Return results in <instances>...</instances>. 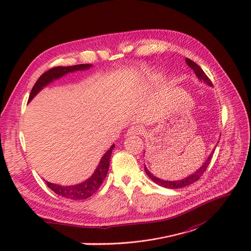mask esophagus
Here are the masks:
<instances>
[{
  "instance_id": "34e87169",
  "label": "esophagus",
  "mask_w": 251,
  "mask_h": 251,
  "mask_svg": "<svg viewBox=\"0 0 251 251\" xmlns=\"http://www.w3.org/2000/svg\"><path fill=\"white\" fill-rule=\"evenodd\" d=\"M144 129L142 126L140 125H132L129 127V129L127 130V136H132V135H137L143 133Z\"/></svg>"
}]
</instances>
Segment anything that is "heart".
Instances as JSON below:
<instances>
[{
  "mask_svg": "<svg viewBox=\"0 0 251 251\" xmlns=\"http://www.w3.org/2000/svg\"><path fill=\"white\" fill-rule=\"evenodd\" d=\"M157 77H158V76H157V75H155V76H153V79H156Z\"/></svg>",
  "mask_w": 251,
  "mask_h": 251,
  "instance_id": "obj_1",
  "label": "heart"
}]
</instances>
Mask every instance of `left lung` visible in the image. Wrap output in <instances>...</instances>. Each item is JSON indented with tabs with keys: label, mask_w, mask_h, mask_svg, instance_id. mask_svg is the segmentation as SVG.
<instances>
[{
	"label": "left lung",
	"mask_w": 251,
	"mask_h": 251,
	"mask_svg": "<svg viewBox=\"0 0 251 251\" xmlns=\"http://www.w3.org/2000/svg\"><path fill=\"white\" fill-rule=\"evenodd\" d=\"M185 62L187 63V65H188V66H189L191 69H193L194 73H196V75L198 76V78L200 79V81L205 82L206 85L212 87L211 80L209 79V77L206 75V73L202 71V69L199 66V65H198L197 63H194L193 61H191V60H189V59H187V58L185 59ZM214 151H215V148H214V149H213V151L211 152V154L208 156L207 160L201 164V168H200L199 170H197L196 172L192 173L191 175L187 176L186 178L181 179V180H177V181H166V180H162V179L157 178V177H155V176H154L153 174H151V173L149 172V170H148V169L146 168V165H145V172H146V174L148 175V177H149L153 182H155L156 184L160 185V186H162V187H164V188H169V189H178V188H182V187H185V186H188V185H190V184L194 183L196 181H198V180L201 177V175L203 174V172H205V171L207 170V168H208V165H209V163H210V161H211V159H212V156H213V153H214Z\"/></svg>",
	"instance_id": "8db88e82"
}]
</instances>
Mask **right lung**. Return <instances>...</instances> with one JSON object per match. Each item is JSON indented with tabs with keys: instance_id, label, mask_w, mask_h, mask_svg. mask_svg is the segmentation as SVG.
Here are the masks:
<instances>
[{
	"instance_id": "1",
	"label": "right lung",
	"mask_w": 251,
	"mask_h": 251,
	"mask_svg": "<svg viewBox=\"0 0 251 251\" xmlns=\"http://www.w3.org/2000/svg\"><path fill=\"white\" fill-rule=\"evenodd\" d=\"M93 66L92 64H79V65H74V66H67V67H54L50 69L49 71L44 72L42 75L37 79L36 83L34 85L29 100H27V103L32 101V99L38 94V93L45 88L50 82H52L55 79H59L66 75L68 73H72L75 71H82V70H88ZM115 148V145H111L109 149L105 152V154L101 157V159L97 165L96 170L93 173V175L89 179L83 181L81 183L75 184V185H70V186H62L59 184H53L46 181V185L53 191L61 196L63 198L70 199V200H86L93 196L100 187V185L103 183L107 172L109 168V160L111 152H113Z\"/></svg>"
}]
</instances>
